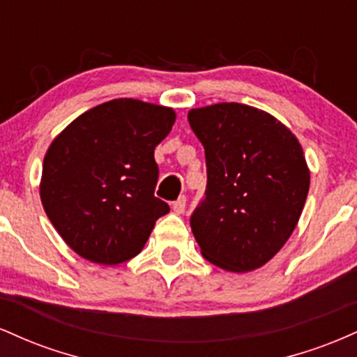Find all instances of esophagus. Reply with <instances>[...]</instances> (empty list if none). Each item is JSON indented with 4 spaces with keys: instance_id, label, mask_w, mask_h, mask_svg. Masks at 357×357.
Returning a JSON list of instances; mask_svg holds the SVG:
<instances>
[{
    "instance_id": "esophagus-1",
    "label": "esophagus",
    "mask_w": 357,
    "mask_h": 357,
    "mask_svg": "<svg viewBox=\"0 0 357 357\" xmlns=\"http://www.w3.org/2000/svg\"><path fill=\"white\" fill-rule=\"evenodd\" d=\"M173 210L174 213H178V215H181L186 210V196H179L178 199L173 203Z\"/></svg>"
}]
</instances>
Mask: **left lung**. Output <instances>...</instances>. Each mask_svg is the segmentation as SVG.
<instances>
[{
  "label": "left lung",
  "instance_id": "obj_1",
  "mask_svg": "<svg viewBox=\"0 0 357 357\" xmlns=\"http://www.w3.org/2000/svg\"><path fill=\"white\" fill-rule=\"evenodd\" d=\"M206 191L190 223L203 257L230 272L265 265L301 218L310 174L304 151L270 114L236 102L192 109Z\"/></svg>",
  "mask_w": 357,
  "mask_h": 357
}]
</instances>
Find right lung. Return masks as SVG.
Listing matches in <instances>:
<instances>
[{
	"label": "right lung",
	"mask_w": 357,
	"mask_h": 357,
	"mask_svg": "<svg viewBox=\"0 0 357 357\" xmlns=\"http://www.w3.org/2000/svg\"><path fill=\"white\" fill-rule=\"evenodd\" d=\"M173 109L116 99L77 117L43 159L45 213L80 257L117 265L141 252L169 211L155 198L154 149L174 124Z\"/></svg>",
	"instance_id": "obj_1"
}]
</instances>
